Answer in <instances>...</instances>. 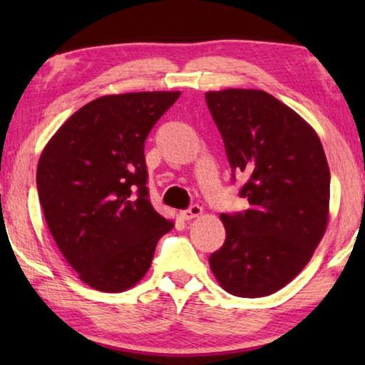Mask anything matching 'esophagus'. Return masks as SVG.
Listing matches in <instances>:
<instances>
[{
    "instance_id": "34e87169",
    "label": "esophagus",
    "mask_w": 365,
    "mask_h": 365,
    "mask_svg": "<svg viewBox=\"0 0 365 365\" xmlns=\"http://www.w3.org/2000/svg\"><path fill=\"white\" fill-rule=\"evenodd\" d=\"M201 212H202V207L200 205H191L188 209H185V211H182L180 215H182V219L190 220V219L197 217V215H200Z\"/></svg>"
}]
</instances>
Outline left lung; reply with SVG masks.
I'll list each match as a JSON object with an SVG mask.
<instances>
[{"label": "left lung", "mask_w": 365, "mask_h": 365, "mask_svg": "<svg viewBox=\"0 0 365 365\" xmlns=\"http://www.w3.org/2000/svg\"><path fill=\"white\" fill-rule=\"evenodd\" d=\"M228 164L245 174L250 209L220 214L227 238L209 256L220 287L261 298L292 282L312 257L329 222L330 170L322 143L293 109L261 90L206 93Z\"/></svg>", "instance_id": "obj_1"}]
</instances>
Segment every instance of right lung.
<instances>
[{
    "mask_svg": "<svg viewBox=\"0 0 365 365\" xmlns=\"http://www.w3.org/2000/svg\"><path fill=\"white\" fill-rule=\"evenodd\" d=\"M180 91L109 95L85 104L43 150L36 190L66 261L91 288L119 293L150 269L170 220L150 201L145 141Z\"/></svg>",
    "mask_w": 365,
    "mask_h": 365,
    "instance_id": "1",
    "label": "right lung"
}]
</instances>
